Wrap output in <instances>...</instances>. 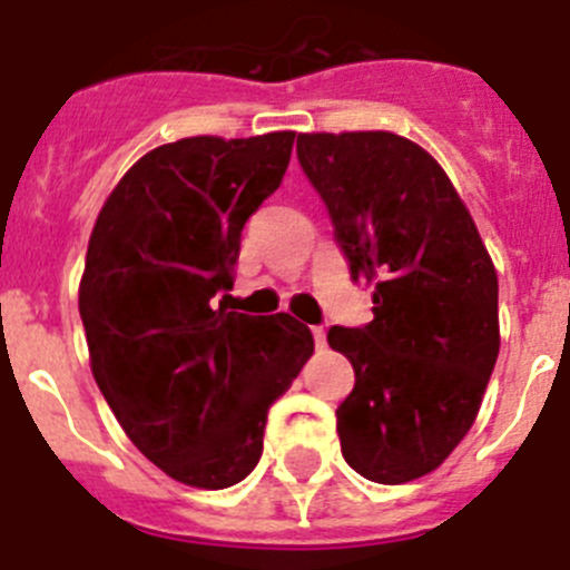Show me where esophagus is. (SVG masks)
I'll return each mask as SVG.
<instances>
[{
	"instance_id": "34e87169",
	"label": "esophagus",
	"mask_w": 570,
	"mask_h": 570,
	"mask_svg": "<svg viewBox=\"0 0 570 570\" xmlns=\"http://www.w3.org/2000/svg\"><path fill=\"white\" fill-rule=\"evenodd\" d=\"M313 338H315V347H324V344H327V333H324V327H313Z\"/></svg>"
}]
</instances>
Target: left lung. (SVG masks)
<instances>
[{
    "label": "left lung",
    "mask_w": 570,
    "mask_h": 570,
    "mask_svg": "<svg viewBox=\"0 0 570 570\" xmlns=\"http://www.w3.org/2000/svg\"><path fill=\"white\" fill-rule=\"evenodd\" d=\"M298 161L327 205L374 322L330 327L356 385L342 455L376 484L438 470L475 423L499 358V277L443 167L394 132H304Z\"/></svg>",
    "instance_id": "1"
}]
</instances>
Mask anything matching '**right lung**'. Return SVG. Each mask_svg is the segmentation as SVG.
I'll return each mask as SVG.
<instances>
[{"label": "right lung", "instance_id": "right-lung-1", "mask_svg": "<svg viewBox=\"0 0 570 570\" xmlns=\"http://www.w3.org/2000/svg\"><path fill=\"white\" fill-rule=\"evenodd\" d=\"M295 132L179 138L124 174L98 214L80 318L100 394L138 452L226 490L263 455L266 414L313 356L293 315L228 313L246 219L281 185Z\"/></svg>", "mask_w": 570, "mask_h": 570}]
</instances>
